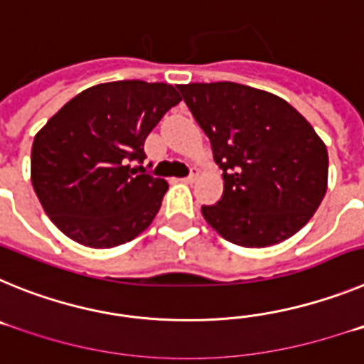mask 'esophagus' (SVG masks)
I'll return each instance as SVG.
<instances>
[{
	"instance_id": "obj_1",
	"label": "esophagus",
	"mask_w": 364,
	"mask_h": 364,
	"mask_svg": "<svg viewBox=\"0 0 364 364\" xmlns=\"http://www.w3.org/2000/svg\"><path fill=\"white\" fill-rule=\"evenodd\" d=\"M197 175H198L197 171H191L188 176H184V178H182V182H186V184H191V182H195V180H197Z\"/></svg>"
}]
</instances>
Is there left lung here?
Masks as SVG:
<instances>
[{"label": "left lung", "instance_id": "8db88e82", "mask_svg": "<svg viewBox=\"0 0 364 364\" xmlns=\"http://www.w3.org/2000/svg\"><path fill=\"white\" fill-rule=\"evenodd\" d=\"M210 138L224 193L202 205L211 228L237 246L290 239L317 211L328 184V151L286 100L235 82L178 85Z\"/></svg>", "mask_w": 364, "mask_h": 364}]
</instances>
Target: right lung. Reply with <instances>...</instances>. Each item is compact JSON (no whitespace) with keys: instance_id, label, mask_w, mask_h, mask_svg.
Here are the masks:
<instances>
[{"instance_id":"right-lung-1","label":"right lung","mask_w":364,"mask_h":364,"mask_svg":"<svg viewBox=\"0 0 364 364\" xmlns=\"http://www.w3.org/2000/svg\"><path fill=\"white\" fill-rule=\"evenodd\" d=\"M180 100L169 83H100L45 124L32 144L31 176L58 230L83 246L114 247L149 226L167 182L140 166L144 142Z\"/></svg>"}]
</instances>
